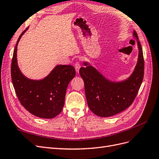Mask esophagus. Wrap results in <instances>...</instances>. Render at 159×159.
I'll use <instances>...</instances> for the list:
<instances>
[{
    "instance_id": "obj_1",
    "label": "esophagus",
    "mask_w": 159,
    "mask_h": 159,
    "mask_svg": "<svg viewBox=\"0 0 159 159\" xmlns=\"http://www.w3.org/2000/svg\"><path fill=\"white\" fill-rule=\"evenodd\" d=\"M75 68L76 72H79V69L80 68V63L79 61H76L75 63Z\"/></svg>"
}]
</instances>
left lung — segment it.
I'll use <instances>...</instances> for the list:
<instances>
[{
    "label": "left lung",
    "mask_w": 159,
    "mask_h": 159,
    "mask_svg": "<svg viewBox=\"0 0 159 159\" xmlns=\"http://www.w3.org/2000/svg\"><path fill=\"white\" fill-rule=\"evenodd\" d=\"M139 48L138 61L130 78L121 83L107 80L92 66L84 63L79 73L84 83L88 105L95 115L109 117L130 107L136 98L144 75V59L138 34L134 31Z\"/></svg>",
    "instance_id": "1"
}]
</instances>
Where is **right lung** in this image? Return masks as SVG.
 Instances as JSON below:
<instances>
[{
  "instance_id": "1",
  "label": "right lung",
  "mask_w": 159,
  "mask_h": 159,
  "mask_svg": "<svg viewBox=\"0 0 159 159\" xmlns=\"http://www.w3.org/2000/svg\"><path fill=\"white\" fill-rule=\"evenodd\" d=\"M14 51L11 65V76L16 95L20 102L29 113L43 119H52L63 109L67 88L76 75L72 66L59 65L43 80L29 79L17 66V46Z\"/></svg>"
}]
</instances>
